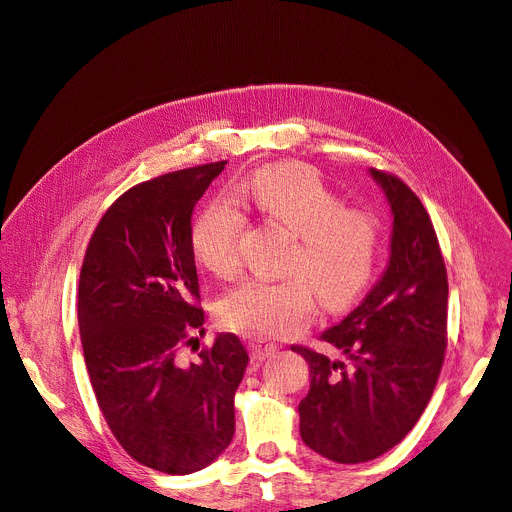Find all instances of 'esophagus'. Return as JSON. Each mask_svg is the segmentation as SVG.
Returning <instances> with one entry per match:
<instances>
[{
	"mask_svg": "<svg viewBox=\"0 0 512 512\" xmlns=\"http://www.w3.org/2000/svg\"><path fill=\"white\" fill-rule=\"evenodd\" d=\"M277 346L275 342H271V339H267V337H262V335H254L252 339H250V352H252V359L254 361H265V359H269L271 354H275L277 352Z\"/></svg>",
	"mask_w": 512,
	"mask_h": 512,
	"instance_id": "obj_1",
	"label": "esophagus"
}]
</instances>
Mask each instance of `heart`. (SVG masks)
Instances as JSON below:
<instances>
[{"label":"heart","instance_id":"heart-1","mask_svg":"<svg viewBox=\"0 0 512 512\" xmlns=\"http://www.w3.org/2000/svg\"><path fill=\"white\" fill-rule=\"evenodd\" d=\"M237 200L282 224L292 245L284 280L241 282L224 294L220 318L230 329L290 337L316 312V294L327 309L359 297L376 267L380 224L374 213L344 207L316 170L273 164L256 170L237 190ZM243 215L230 200H215L198 213L190 243L194 258L218 277L239 269Z\"/></svg>","mask_w":512,"mask_h":512}]
</instances>
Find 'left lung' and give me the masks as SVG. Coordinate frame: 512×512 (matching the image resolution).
I'll use <instances>...</instances> for the list:
<instances>
[{"label":"left lung","mask_w":512,"mask_h":512,"mask_svg":"<svg viewBox=\"0 0 512 512\" xmlns=\"http://www.w3.org/2000/svg\"><path fill=\"white\" fill-rule=\"evenodd\" d=\"M369 175L393 213L389 267L359 307L320 335L335 356L292 346L309 365L301 438L337 463L376 459L408 436L446 350L448 280L429 213L399 177L376 168Z\"/></svg>","instance_id":"obj_1"}]
</instances>
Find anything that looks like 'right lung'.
<instances>
[{"instance_id":"1","label":"right lung","mask_w":512,"mask_h":512,"mask_svg":"<svg viewBox=\"0 0 512 512\" xmlns=\"http://www.w3.org/2000/svg\"><path fill=\"white\" fill-rule=\"evenodd\" d=\"M226 162L143 181L106 209L79 280V329L91 386L113 436L132 459L192 474L235 436L245 346L220 333L198 361L181 346L205 333L190 232L194 207Z\"/></svg>"}]
</instances>
